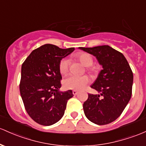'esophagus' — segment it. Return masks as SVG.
<instances>
[{"instance_id":"esophagus-1","label":"esophagus","mask_w":146,"mask_h":146,"mask_svg":"<svg viewBox=\"0 0 146 146\" xmlns=\"http://www.w3.org/2000/svg\"><path fill=\"white\" fill-rule=\"evenodd\" d=\"M78 94V91H76V90H73V94L74 96H76Z\"/></svg>"}]
</instances>
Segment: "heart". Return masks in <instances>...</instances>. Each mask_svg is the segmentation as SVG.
Returning a JSON list of instances; mask_svg holds the SVG:
<instances>
[{"label": "heart", "instance_id": "heart-1", "mask_svg": "<svg viewBox=\"0 0 146 146\" xmlns=\"http://www.w3.org/2000/svg\"><path fill=\"white\" fill-rule=\"evenodd\" d=\"M77 57L80 61V62L85 66H88L86 70L90 73H93L94 69L91 68L90 66L92 65L94 60L90 54L87 52H79ZM68 66H69V61L68 59L63 58L59 63V71L62 76L67 74L68 72ZM89 82V77L86 76H76L70 75L68 76L64 80V86L66 89H72V90H81L84 89Z\"/></svg>", "mask_w": 146, "mask_h": 146}]
</instances>
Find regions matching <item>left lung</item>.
<instances>
[{
    "label": "left lung",
    "instance_id": "1",
    "mask_svg": "<svg viewBox=\"0 0 146 146\" xmlns=\"http://www.w3.org/2000/svg\"><path fill=\"white\" fill-rule=\"evenodd\" d=\"M80 49L96 57L103 68L91 86L100 94H88L83 104L84 114L95 124H109L121 116L130 100L132 70L124 55L107 45Z\"/></svg>",
    "mask_w": 146,
    "mask_h": 146
}]
</instances>
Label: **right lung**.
<instances>
[{
    "label": "right lung",
    "mask_w": 146,
    "mask_h": 146,
    "mask_svg": "<svg viewBox=\"0 0 146 146\" xmlns=\"http://www.w3.org/2000/svg\"><path fill=\"white\" fill-rule=\"evenodd\" d=\"M74 50L45 44L34 50L22 64L21 96L27 113L40 125L48 126L60 121L73 96L71 90L59 91L62 79L59 63Z\"/></svg>",
    "instance_id": "obj_1"
}]
</instances>
